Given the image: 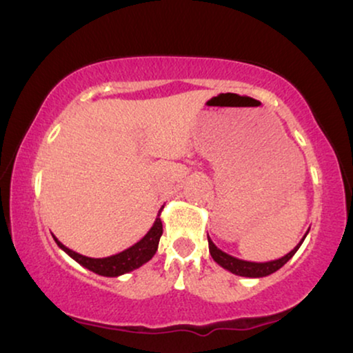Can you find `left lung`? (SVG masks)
<instances>
[{
    "label": "left lung",
    "instance_id": "8db88e82",
    "mask_svg": "<svg viewBox=\"0 0 353 353\" xmlns=\"http://www.w3.org/2000/svg\"><path fill=\"white\" fill-rule=\"evenodd\" d=\"M308 232L305 233V236L308 235ZM305 236L301 238L300 243L296 245L295 248L290 251V253H287L285 256H282V258H279V259L268 261V263H251V261H243V259L233 258V256L223 253L222 250H219L217 246L212 243V240H210L209 235H208V241H209V253H210V256H212V259L219 264V266H222L223 269H227V271H230L232 274H235V276H241V277H266V276H269V274H274L276 271H279V269H281L283 264H285L287 261L290 259L292 256L296 253V250H299L300 246H301V243H303Z\"/></svg>",
    "mask_w": 353,
    "mask_h": 353
}]
</instances>
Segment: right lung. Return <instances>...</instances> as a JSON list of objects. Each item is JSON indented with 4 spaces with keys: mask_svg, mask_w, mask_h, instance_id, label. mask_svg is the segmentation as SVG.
I'll use <instances>...</instances> for the list:
<instances>
[{
    "mask_svg": "<svg viewBox=\"0 0 353 353\" xmlns=\"http://www.w3.org/2000/svg\"><path fill=\"white\" fill-rule=\"evenodd\" d=\"M162 209L163 205L159 210L154 225L150 227V230L145 233L137 243L130 246V248L125 251H121V253L108 256V258H87V256H82L79 253H76V251L66 248V246L63 245L57 236L53 238L59 248L65 251V253L70 254L76 263L81 264V266H84L85 269H89V271L99 274V276L118 277L126 272L134 271V269L141 268L143 264L148 263L149 259H152V256L159 248V240L163 232L162 221H160V212H162Z\"/></svg>",
    "mask_w": 353,
    "mask_h": 353,
    "instance_id": "right-lung-1",
    "label": "right lung"
}]
</instances>
